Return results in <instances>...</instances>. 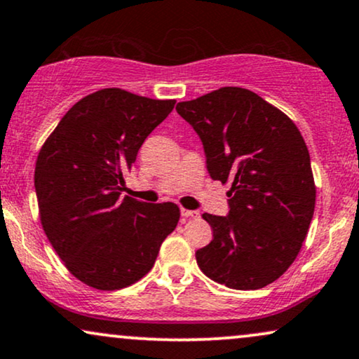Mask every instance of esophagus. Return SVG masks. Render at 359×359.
Returning a JSON list of instances; mask_svg holds the SVG:
<instances>
[{"label":"esophagus","instance_id":"34e87169","mask_svg":"<svg viewBox=\"0 0 359 359\" xmlns=\"http://www.w3.org/2000/svg\"><path fill=\"white\" fill-rule=\"evenodd\" d=\"M180 215H182L184 219H197L198 212L197 210H187V208H180Z\"/></svg>","mask_w":359,"mask_h":359}]
</instances>
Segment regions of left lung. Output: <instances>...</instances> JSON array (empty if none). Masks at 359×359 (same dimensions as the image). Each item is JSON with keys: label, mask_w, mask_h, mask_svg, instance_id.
Segmentation results:
<instances>
[{"label": "left lung", "mask_w": 359, "mask_h": 359, "mask_svg": "<svg viewBox=\"0 0 359 359\" xmlns=\"http://www.w3.org/2000/svg\"><path fill=\"white\" fill-rule=\"evenodd\" d=\"M177 112L202 140L213 180L232 182L229 213H203L213 238L195 252L208 278L258 290L280 278L300 252L315 212L310 154L292 119L242 88H222Z\"/></svg>", "instance_id": "left-lung-1"}]
</instances>
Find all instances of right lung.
<instances>
[{
  "label": "right lung",
  "mask_w": 359,
  "mask_h": 359,
  "mask_svg": "<svg viewBox=\"0 0 359 359\" xmlns=\"http://www.w3.org/2000/svg\"><path fill=\"white\" fill-rule=\"evenodd\" d=\"M174 104L97 90L66 112L41 149L34 170L41 224L67 270L89 287L135 283L177 226L175 203L121 198L124 174Z\"/></svg>",
  "instance_id": "1"
}]
</instances>
